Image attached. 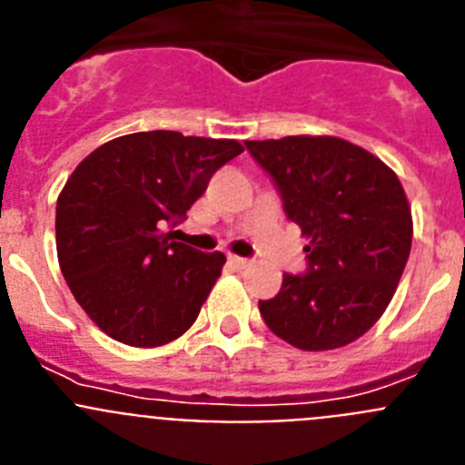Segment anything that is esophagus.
<instances>
[{
    "mask_svg": "<svg viewBox=\"0 0 465 465\" xmlns=\"http://www.w3.org/2000/svg\"><path fill=\"white\" fill-rule=\"evenodd\" d=\"M228 261H230V265H232V268H237V270H244L246 265L252 262L249 258H242V256H230Z\"/></svg>",
    "mask_w": 465,
    "mask_h": 465,
    "instance_id": "esophagus-1",
    "label": "esophagus"
}]
</instances>
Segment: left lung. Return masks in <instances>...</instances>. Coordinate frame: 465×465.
<instances>
[{
  "mask_svg": "<svg viewBox=\"0 0 465 465\" xmlns=\"http://www.w3.org/2000/svg\"><path fill=\"white\" fill-rule=\"evenodd\" d=\"M244 146L310 237L305 272H286L274 298L258 300L262 322L305 351L354 342L384 314L410 258L412 212L398 176L338 137Z\"/></svg>",
  "mask_w": 465,
  "mask_h": 465,
  "instance_id": "obj_1",
  "label": "left lung"
}]
</instances>
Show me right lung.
<instances>
[{"label": "right lung", "mask_w": 465, "mask_h": 465, "mask_svg": "<svg viewBox=\"0 0 465 465\" xmlns=\"http://www.w3.org/2000/svg\"><path fill=\"white\" fill-rule=\"evenodd\" d=\"M242 151L235 139L151 130L102 143L72 172L57 197V261L109 338L160 347L193 326L225 256L174 242L172 228Z\"/></svg>", "instance_id": "obj_1"}]
</instances>
